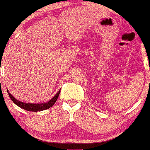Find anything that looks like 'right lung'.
I'll return each instance as SVG.
<instances>
[{
  "mask_svg": "<svg viewBox=\"0 0 150 150\" xmlns=\"http://www.w3.org/2000/svg\"><path fill=\"white\" fill-rule=\"evenodd\" d=\"M8 91V95L11 100L15 103L17 106H18L19 107L23 108V109L26 110V111H35V112H37V111H44V110L48 109V108H51V106H53V105L55 104L56 100L58 99V96H59L60 92L61 90L58 91V92H57V94L53 97L51 100L47 101L46 103H42V104H32V103H25L22 102V101H20L16 99Z\"/></svg>",
  "mask_w": 150,
  "mask_h": 150,
  "instance_id": "right-lung-1",
  "label": "right lung"
}]
</instances>
